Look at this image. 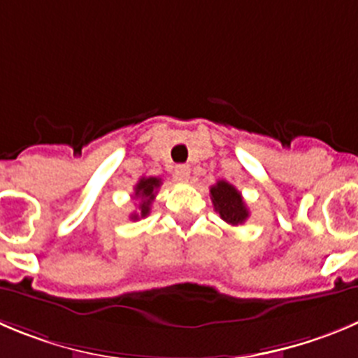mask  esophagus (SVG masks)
I'll return each instance as SVG.
<instances>
[{
	"label": "esophagus",
	"instance_id": "obj_1",
	"mask_svg": "<svg viewBox=\"0 0 358 358\" xmlns=\"http://www.w3.org/2000/svg\"><path fill=\"white\" fill-rule=\"evenodd\" d=\"M173 176H176L177 181L186 182L189 179V166L188 165H177L173 170Z\"/></svg>",
	"mask_w": 358,
	"mask_h": 358
}]
</instances>
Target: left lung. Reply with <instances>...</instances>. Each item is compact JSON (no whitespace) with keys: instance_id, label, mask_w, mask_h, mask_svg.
Instances as JSON below:
<instances>
[{"instance_id":"8db88e82","label":"left lung","mask_w":358,"mask_h":358,"mask_svg":"<svg viewBox=\"0 0 358 358\" xmlns=\"http://www.w3.org/2000/svg\"><path fill=\"white\" fill-rule=\"evenodd\" d=\"M210 200L214 203L216 213H220L221 220L228 224H243L250 216L243 195L227 181H217L210 186Z\"/></svg>"}]
</instances>
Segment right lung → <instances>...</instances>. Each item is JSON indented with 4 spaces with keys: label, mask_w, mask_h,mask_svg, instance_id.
Instances as JSON below:
<instances>
[{
    "label": "right lung",
    "mask_w": 358,
    "mask_h": 358,
    "mask_svg": "<svg viewBox=\"0 0 358 358\" xmlns=\"http://www.w3.org/2000/svg\"><path fill=\"white\" fill-rule=\"evenodd\" d=\"M162 186V179L158 177H142L141 181L135 186V199L141 200L138 203V213L131 214V220H138V217H145L151 210V203L156 196V189Z\"/></svg>",
    "instance_id": "obj_1"
}]
</instances>
